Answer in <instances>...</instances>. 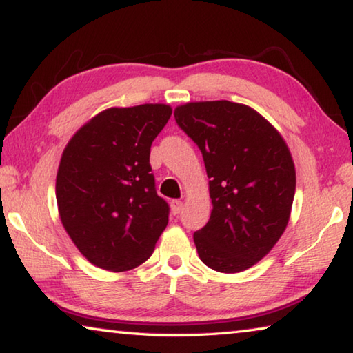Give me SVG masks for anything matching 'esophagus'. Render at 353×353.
<instances>
[{
    "label": "esophagus",
    "mask_w": 353,
    "mask_h": 353,
    "mask_svg": "<svg viewBox=\"0 0 353 353\" xmlns=\"http://www.w3.org/2000/svg\"><path fill=\"white\" fill-rule=\"evenodd\" d=\"M182 208H183V202L182 201H179V199L171 201V212H172V214H179V213L182 212Z\"/></svg>",
    "instance_id": "obj_1"
}]
</instances>
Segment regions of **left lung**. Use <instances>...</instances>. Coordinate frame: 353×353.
Wrapping results in <instances>:
<instances>
[{"mask_svg": "<svg viewBox=\"0 0 353 353\" xmlns=\"http://www.w3.org/2000/svg\"><path fill=\"white\" fill-rule=\"evenodd\" d=\"M177 126L204 157L213 210L194 232L199 259L218 272H241L260 261L286 229L296 191L290 149L254 109L230 101L188 103Z\"/></svg>", "mask_w": 353, "mask_h": 353, "instance_id": "1", "label": "left lung"}]
</instances>
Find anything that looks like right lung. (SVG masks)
<instances>
[{"label":"right lung","mask_w":353,"mask_h":353,"mask_svg":"<svg viewBox=\"0 0 353 353\" xmlns=\"http://www.w3.org/2000/svg\"><path fill=\"white\" fill-rule=\"evenodd\" d=\"M166 104L112 107L68 141L56 179L62 224L79 252L107 271L152 255L170 205L155 191L149 154L171 117Z\"/></svg>","instance_id":"1"}]
</instances>
